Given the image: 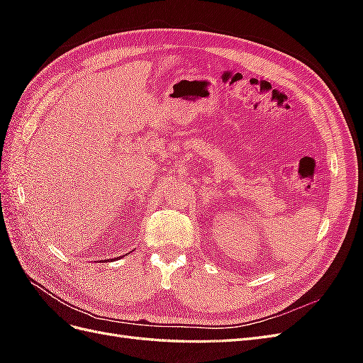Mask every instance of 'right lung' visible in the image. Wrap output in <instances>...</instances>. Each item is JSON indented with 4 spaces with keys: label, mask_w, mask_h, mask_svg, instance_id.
I'll list each match as a JSON object with an SVG mask.
<instances>
[{
    "label": "right lung",
    "mask_w": 363,
    "mask_h": 363,
    "mask_svg": "<svg viewBox=\"0 0 363 363\" xmlns=\"http://www.w3.org/2000/svg\"><path fill=\"white\" fill-rule=\"evenodd\" d=\"M115 259H118V257H115Z\"/></svg>",
    "instance_id": "right-lung-1"
}]
</instances>
